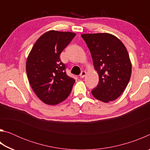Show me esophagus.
Listing matches in <instances>:
<instances>
[{"label": "esophagus", "mask_w": 150, "mask_h": 150, "mask_svg": "<svg viewBox=\"0 0 150 150\" xmlns=\"http://www.w3.org/2000/svg\"><path fill=\"white\" fill-rule=\"evenodd\" d=\"M86 74H87V73H86V71H81V74L79 75L80 77H81V78H84V77H85Z\"/></svg>", "instance_id": "obj_1"}]
</instances>
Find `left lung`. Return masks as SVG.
Listing matches in <instances>:
<instances>
[{
    "label": "left lung",
    "instance_id": "left-lung-1",
    "mask_svg": "<svg viewBox=\"0 0 150 150\" xmlns=\"http://www.w3.org/2000/svg\"><path fill=\"white\" fill-rule=\"evenodd\" d=\"M99 81L91 91L96 99L108 103L118 98L129 83L132 63L126 47L117 37L108 33L84 34Z\"/></svg>",
    "mask_w": 150,
    "mask_h": 150
}]
</instances>
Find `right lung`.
I'll use <instances>...</instances> for the list:
<instances>
[{
  "label": "right lung",
  "instance_id": "add662e5",
  "mask_svg": "<svg viewBox=\"0 0 150 150\" xmlns=\"http://www.w3.org/2000/svg\"><path fill=\"white\" fill-rule=\"evenodd\" d=\"M75 35L50 30L38 39L28 56L26 69L29 83L38 97L47 105L63 102L71 91L75 81L66 74L59 55Z\"/></svg>",
  "mask_w": 150,
  "mask_h": 150
}]
</instances>
